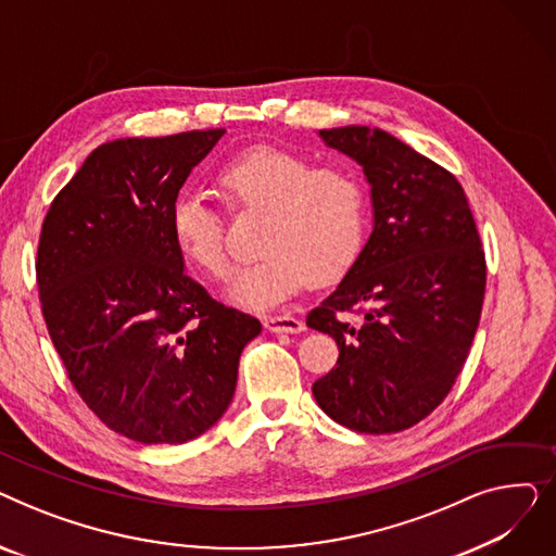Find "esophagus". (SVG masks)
<instances>
[{
  "instance_id": "obj_1",
  "label": "esophagus",
  "mask_w": 556,
  "mask_h": 556,
  "mask_svg": "<svg viewBox=\"0 0 556 556\" xmlns=\"http://www.w3.org/2000/svg\"><path fill=\"white\" fill-rule=\"evenodd\" d=\"M263 327L270 333H300L304 331V323L293 315H268L263 317Z\"/></svg>"
}]
</instances>
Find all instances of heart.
I'll list each match as a JSON object with an SVG mask.
<instances>
[{
  "label": "heart",
  "mask_w": 556,
  "mask_h": 556,
  "mask_svg": "<svg viewBox=\"0 0 556 556\" xmlns=\"http://www.w3.org/2000/svg\"><path fill=\"white\" fill-rule=\"evenodd\" d=\"M216 182L233 207L266 210L258 258L233 273L227 295L266 311L313 281H331L352 268L365 241V191L354 170L315 166L281 146H252L229 157ZM168 227L175 248L212 277L227 270L225 227L214 204L187 191L173 200Z\"/></svg>",
  "instance_id": "1"
}]
</instances>
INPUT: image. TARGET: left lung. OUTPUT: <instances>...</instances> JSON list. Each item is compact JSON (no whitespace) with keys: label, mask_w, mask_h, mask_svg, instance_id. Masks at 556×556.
<instances>
[{"label":"left lung","mask_w":556,"mask_h":556,"mask_svg":"<svg viewBox=\"0 0 556 556\" xmlns=\"http://www.w3.org/2000/svg\"><path fill=\"white\" fill-rule=\"evenodd\" d=\"M319 137L363 166L374 229L338 288L306 317L340 349L313 396L344 428L399 432L446 399L469 356L486 286L480 233L455 175L394 135L344 126ZM354 307L361 326L337 315Z\"/></svg>","instance_id":"left-lung-1"}]
</instances>
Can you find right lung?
I'll return each instance as SVG.
<instances>
[{
	"mask_svg": "<svg viewBox=\"0 0 556 556\" xmlns=\"http://www.w3.org/2000/svg\"><path fill=\"white\" fill-rule=\"evenodd\" d=\"M223 135L101 143L42 223L36 275L51 342L87 407L139 444L210 430L261 333L256 317L187 277L168 227L173 200Z\"/></svg>",
	"mask_w": 556,
	"mask_h": 556,
	"instance_id": "add662e5",
	"label": "right lung"
}]
</instances>
